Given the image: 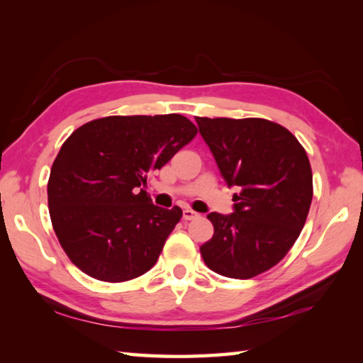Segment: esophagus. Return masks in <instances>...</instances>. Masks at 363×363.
I'll use <instances>...</instances> for the list:
<instances>
[{
	"label": "esophagus",
	"mask_w": 363,
	"mask_h": 363,
	"mask_svg": "<svg viewBox=\"0 0 363 363\" xmlns=\"http://www.w3.org/2000/svg\"><path fill=\"white\" fill-rule=\"evenodd\" d=\"M182 217H184V220H194V218L198 217V213L195 211H191V209H184Z\"/></svg>",
	"instance_id": "34e87169"
}]
</instances>
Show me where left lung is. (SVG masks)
<instances>
[{
    "instance_id": "obj_1",
    "label": "left lung",
    "mask_w": 363,
    "mask_h": 363,
    "mask_svg": "<svg viewBox=\"0 0 363 363\" xmlns=\"http://www.w3.org/2000/svg\"><path fill=\"white\" fill-rule=\"evenodd\" d=\"M196 123L228 186L240 189L234 213L207 215L213 235L199 251L212 272L250 279L279 264L304 228L313 196L309 157L289 129L265 118Z\"/></svg>"
}]
</instances>
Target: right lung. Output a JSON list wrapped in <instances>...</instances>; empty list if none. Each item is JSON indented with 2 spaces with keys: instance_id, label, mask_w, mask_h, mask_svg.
Segmentation results:
<instances>
[{
  "instance_id": "obj_1",
  "label": "right lung",
  "mask_w": 363,
  "mask_h": 363,
  "mask_svg": "<svg viewBox=\"0 0 363 363\" xmlns=\"http://www.w3.org/2000/svg\"><path fill=\"white\" fill-rule=\"evenodd\" d=\"M196 133L179 113L112 115L67 138L51 167L48 207L60 246L81 272L125 282L154 267L182 211L154 206L143 187Z\"/></svg>"
}]
</instances>
